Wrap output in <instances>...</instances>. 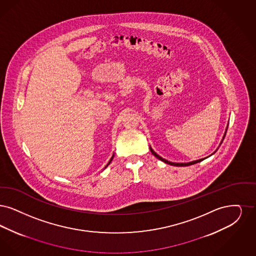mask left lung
Segmentation results:
<instances>
[{
  "instance_id": "left-lung-1",
  "label": "left lung",
  "mask_w": 256,
  "mask_h": 256,
  "mask_svg": "<svg viewBox=\"0 0 256 256\" xmlns=\"http://www.w3.org/2000/svg\"><path fill=\"white\" fill-rule=\"evenodd\" d=\"M150 150H151V152H152V154L154 155V156L158 158V160H160L162 162H166L167 164H170V166H191V164H197V162H202V160H195V162H188V164H175V162H168L166 160H164V158H162V156H158L156 153H155L154 151H153V149L150 147Z\"/></svg>"
}]
</instances>
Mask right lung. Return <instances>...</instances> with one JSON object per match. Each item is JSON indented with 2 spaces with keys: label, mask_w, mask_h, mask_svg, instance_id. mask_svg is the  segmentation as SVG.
Returning <instances> with one entry per match:
<instances>
[{
  "label": "right lung",
  "mask_w": 256,
  "mask_h": 256,
  "mask_svg": "<svg viewBox=\"0 0 256 256\" xmlns=\"http://www.w3.org/2000/svg\"><path fill=\"white\" fill-rule=\"evenodd\" d=\"M112 158H114V156H112L111 160H110V162H108V164H107V166H105V168H106V167L108 166H109V164H110V162H111L112 160Z\"/></svg>",
  "instance_id": "add662e5"
}]
</instances>
